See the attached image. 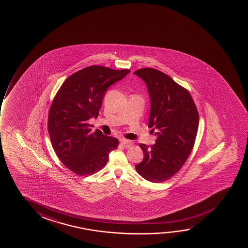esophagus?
I'll return each mask as SVG.
<instances>
[{"label": "esophagus", "instance_id": "esophagus-1", "mask_svg": "<svg viewBox=\"0 0 248 248\" xmlns=\"http://www.w3.org/2000/svg\"><path fill=\"white\" fill-rule=\"evenodd\" d=\"M120 143L122 144L123 146H125V147H129V146H131L133 145L132 141L126 139H120Z\"/></svg>", "mask_w": 248, "mask_h": 248}]
</instances>
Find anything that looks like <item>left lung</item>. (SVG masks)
Instances as JSON below:
<instances>
[{
  "label": "left lung",
  "mask_w": 248,
  "mask_h": 248,
  "mask_svg": "<svg viewBox=\"0 0 248 248\" xmlns=\"http://www.w3.org/2000/svg\"><path fill=\"white\" fill-rule=\"evenodd\" d=\"M134 74L146 82L151 99L148 127L158 131L154 145L140 144L144 159L136 170L146 180L160 183L178 173L190 156L199 114L190 92L169 75L152 68Z\"/></svg>",
  "instance_id": "obj_1"
}]
</instances>
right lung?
<instances>
[{
	"label": "right lung",
	"mask_w": 248,
	"mask_h": 248,
	"mask_svg": "<svg viewBox=\"0 0 248 248\" xmlns=\"http://www.w3.org/2000/svg\"><path fill=\"white\" fill-rule=\"evenodd\" d=\"M129 69L115 70L93 65L70 75L58 90L48 115V132L59 160L78 176L98 172L118 148L119 140L101 130L91 132L88 120L96 119L110 85Z\"/></svg>",
	"instance_id": "right-lung-1"
}]
</instances>
